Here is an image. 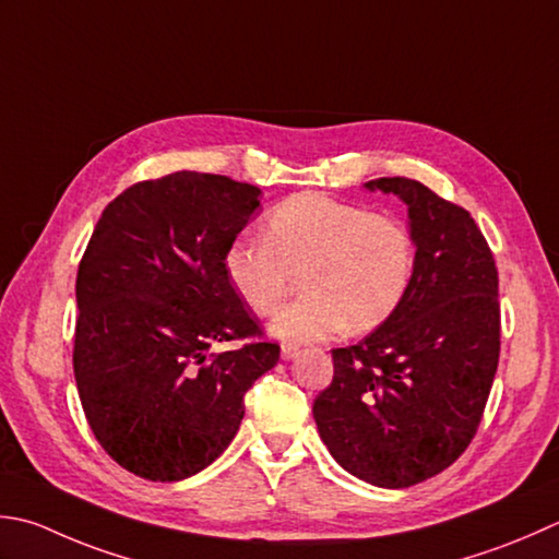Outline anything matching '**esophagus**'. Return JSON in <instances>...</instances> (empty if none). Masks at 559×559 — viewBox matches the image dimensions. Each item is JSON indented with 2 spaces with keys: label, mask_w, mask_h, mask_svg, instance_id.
<instances>
[{
  "label": "esophagus",
  "mask_w": 559,
  "mask_h": 559,
  "mask_svg": "<svg viewBox=\"0 0 559 559\" xmlns=\"http://www.w3.org/2000/svg\"><path fill=\"white\" fill-rule=\"evenodd\" d=\"M300 354V348L295 346V344H283L281 346V356H283V360H293L295 356Z\"/></svg>",
  "instance_id": "34e87169"
}]
</instances>
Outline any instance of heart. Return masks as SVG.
<instances>
[{
    "mask_svg": "<svg viewBox=\"0 0 559 559\" xmlns=\"http://www.w3.org/2000/svg\"><path fill=\"white\" fill-rule=\"evenodd\" d=\"M229 286L257 314H269L300 276L302 298L271 317L269 332L288 344L342 330H376L407 295L414 239L395 217L354 203L298 193L266 217L264 242L237 237L225 249Z\"/></svg>",
    "mask_w": 559,
    "mask_h": 559,
    "instance_id": "1",
    "label": "heart"
}]
</instances>
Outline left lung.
Returning <instances> with one entry per match:
<instances>
[{"label": "left lung", "instance_id": "8db88e82", "mask_svg": "<svg viewBox=\"0 0 559 559\" xmlns=\"http://www.w3.org/2000/svg\"><path fill=\"white\" fill-rule=\"evenodd\" d=\"M366 191L407 205L414 273L378 330L334 348L332 385L312 414L346 473L402 489L443 473L473 441L499 364V276L465 207L404 177Z\"/></svg>", "mask_w": 559, "mask_h": 559}]
</instances>
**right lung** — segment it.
<instances>
[{
    "instance_id": "add662e5",
    "label": "right lung",
    "mask_w": 559,
    "mask_h": 559,
    "mask_svg": "<svg viewBox=\"0 0 559 559\" xmlns=\"http://www.w3.org/2000/svg\"><path fill=\"white\" fill-rule=\"evenodd\" d=\"M259 186L174 171L104 207L76 271L74 380L96 441L152 483H179L221 455L245 395L278 364L225 276V249L251 221Z\"/></svg>"
}]
</instances>
